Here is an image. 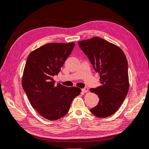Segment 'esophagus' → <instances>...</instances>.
Wrapping results in <instances>:
<instances>
[{"instance_id":"esophagus-1","label":"esophagus","mask_w":149,"mask_h":149,"mask_svg":"<svg viewBox=\"0 0 149 149\" xmlns=\"http://www.w3.org/2000/svg\"><path fill=\"white\" fill-rule=\"evenodd\" d=\"M82 91L84 92V93H86V92H88V88H84L82 89Z\"/></svg>"}]
</instances>
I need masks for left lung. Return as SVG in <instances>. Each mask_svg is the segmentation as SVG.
I'll return each instance as SVG.
<instances>
[{
	"mask_svg": "<svg viewBox=\"0 0 149 149\" xmlns=\"http://www.w3.org/2000/svg\"><path fill=\"white\" fill-rule=\"evenodd\" d=\"M79 45L100 77V86L90 89L100 99L91 112L97 118H108L118 110L127 94V60L120 47L101 38L80 41Z\"/></svg>",
	"mask_w": 149,
	"mask_h": 149,
	"instance_id": "left-lung-1",
	"label": "left lung"
}]
</instances>
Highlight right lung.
<instances>
[{
	"mask_svg": "<svg viewBox=\"0 0 149 149\" xmlns=\"http://www.w3.org/2000/svg\"><path fill=\"white\" fill-rule=\"evenodd\" d=\"M74 43H47L31 52L24 67L22 84L31 106L50 121L63 118L72 100L81 92L79 88L55 84L53 76L72 52Z\"/></svg>",
	"mask_w": 149,
	"mask_h": 149,
	"instance_id": "add662e5",
	"label": "right lung"
}]
</instances>
